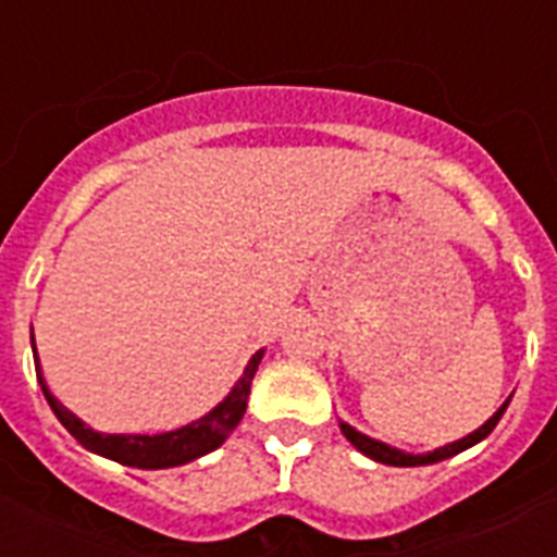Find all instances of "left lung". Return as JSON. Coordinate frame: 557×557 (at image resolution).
I'll return each instance as SVG.
<instances>
[{"label": "left lung", "instance_id": "8db88e82", "mask_svg": "<svg viewBox=\"0 0 557 557\" xmlns=\"http://www.w3.org/2000/svg\"><path fill=\"white\" fill-rule=\"evenodd\" d=\"M506 407H509V401L497 410V413L488 419V422L483 424V428H476L474 433H468L466 440L459 442H450V445H445V448H436L433 454H419V457H413V454H405V450H396L389 448V445H384V442H375L370 440V436H364V433H358L356 428H349V424L341 422V431H344V436H347L352 445H356L361 454H367L370 459H375V462H384V466H396V468H413V466H431V462H442V459L454 457V454H459V450L471 448V445H476L480 440H485L488 433L494 431V424L500 422V416L506 413Z\"/></svg>", "mask_w": 557, "mask_h": 557}]
</instances>
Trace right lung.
Masks as SVG:
<instances>
[{
	"instance_id": "right-lung-1",
	"label": "right lung",
	"mask_w": 557,
	"mask_h": 557,
	"mask_svg": "<svg viewBox=\"0 0 557 557\" xmlns=\"http://www.w3.org/2000/svg\"><path fill=\"white\" fill-rule=\"evenodd\" d=\"M34 361H37V356H34ZM260 361L262 349L260 352H253L248 367H245L243 379L236 381L225 401L219 407H213L208 416H201L199 422L185 424V428H178V431L156 433V436H141V433H95L51 396V389L46 387L42 372H37V381L39 387H42V393H46V401L51 405L57 419L63 422L65 431L72 433L83 448L95 450L100 457L115 459V462L129 468H173L185 466L190 459L205 457V454H210V450L219 448V445L227 440V433L234 431L236 424H239V419L245 416L253 372H257Z\"/></svg>"
}]
</instances>
